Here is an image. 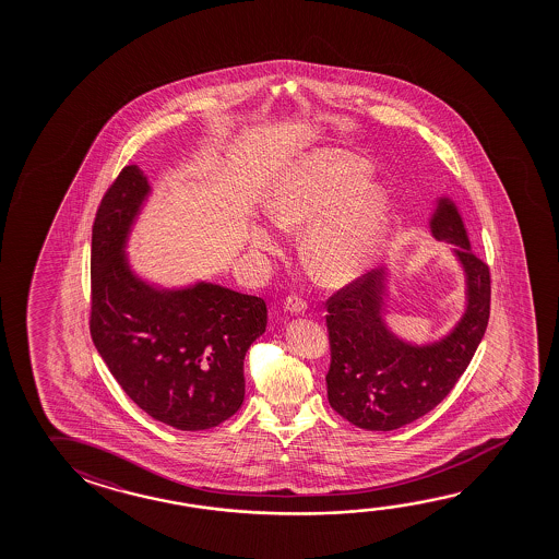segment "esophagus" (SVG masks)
<instances>
[{
    "instance_id": "1",
    "label": "esophagus",
    "mask_w": 559,
    "mask_h": 559,
    "mask_svg": "<svg viewBox=\"0 0 559 559\" xmlns=\"http://www.w3.org/2000/svg\"><path fill=\"white\" fill-rule=\"evenodd\" d=\"M283 308L286 313H293V316H302L308 306H306V302H304L302 298H298V296H288V298H286V302H284Z\"/></svg>"
}]
</instances>
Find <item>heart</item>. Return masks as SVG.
<instances>
[{"instance_id": "1", "label": "heart", "mask_w": 559, "mask_h": 559, "mask_svg": "<svg viewBox=\"0 0 559 559\" xmlns=\"http://www.w3.org/2000/svg\"><path fill=\"white\" fill-rule=\"evenodd\" d=\"M372 167L343 150H318L284 165L269 187L263 212L276 228L308 229L304 253L330 284L355 283L374 265L392 221V202L368 183ZM255 255H276L281 243L263 222H249Z\"/></svg>"}]
</instances>
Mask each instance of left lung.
Returning a JSON list of instances; mask_svg holds the SVG:
<instances>
[{
    "instance_id": "1",
    "label": "left lung",
    "mask_w": 559,
    "mask_h": 559,
    "mask_svg": "<svg viewBox=\"0 0 559 559\" xmlns=\"http://www.w3.org/2000/svg\"><path fill=\"white\" fill-rule=\"evenodd\" d=\"M430 236L452 248L464 275V311L442 337L413 343L385 320L392 271L368 273L328 306L331 407L367 430H394L435 409L464 374L489 320V269L472 251L456 202L437 197Z\"/></svg>"
}]
</instances>
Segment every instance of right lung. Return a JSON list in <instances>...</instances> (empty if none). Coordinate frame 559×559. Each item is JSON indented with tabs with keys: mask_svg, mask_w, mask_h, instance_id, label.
Instances as JSON below:
<instances>
[{
	"mask_svg": "<svg viewBox=\"0 0 559 559\" xmlns=\"http://www.w3.org/2000/svg\"><path fill=\"white\" fill-rule=\"evenodd\" d=\"M152 191L129 165L95 216L93 343L142 412L174 429H212L243 403V358L265 333L266 304L209 281L162 286L138 275L127 249Z\"/></svg>",
	"mask_w": 559,
	"mask_h": 559,
	"instance_id": "right-lung-1",
	"label": "right lung"
}]
</instances>
